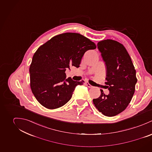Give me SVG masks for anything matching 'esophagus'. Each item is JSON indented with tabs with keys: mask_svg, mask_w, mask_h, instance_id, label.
<instances>
[{
	"mask_svg": "<svg viewBox=\"0 0 152 152\" xmlns=\"http://www.w3.org/2000/svg\"><path fill=\"white\" fill-rule=\"evenodd\" d=\"M86 85L88 88H91V87H93V86H92L91 84H90L88 82H86Z\"/></svg>",
	"mask_w": 152,
	"mask_h": 152,
	"instance_id": "obj_1",
	"label": "esophagus"
}]
</instances>
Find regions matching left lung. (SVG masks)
<instances>
[{"mask_svg":"<svg viewBox=\"0 0 152 152\" xmlns=\"http://www.w3.org/2000/svg\"><path fill=\"white\" fill-rule=\"evenodd\" d=\"M97 48L106 66L107 95H101L93 101L103 115L113 117L124 111L134 94L137 82L136 70L131 58L123 44L107 39L97 43Z\"/></svg>","mask_w":152,"mask_h":152,"instance_id":"left-lung-1","label":"left lung"}]
</instances>
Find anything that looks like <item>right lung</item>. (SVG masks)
I'll return each mask as SVG.
<instances>
[{
	"mask_svg": "<svg viewBox=\"0 0 152 152\" xmlns=\"http://www.w3.org/2000/svg\"><path fill=\"white\" fill-rule=\"evenodd\" d=\"M96 44L82 34L65 33L52 37L34 53L29 71L30 87L42 106L59 108L70 100L77 85L84 81L66 79V69L79 67L84 53Z\"/></svg>",
	"mask_w": 152,
	"mask_h": 152,
	"instance_id": "obj_1",
	"label": "right lung"
}]
</instances>
